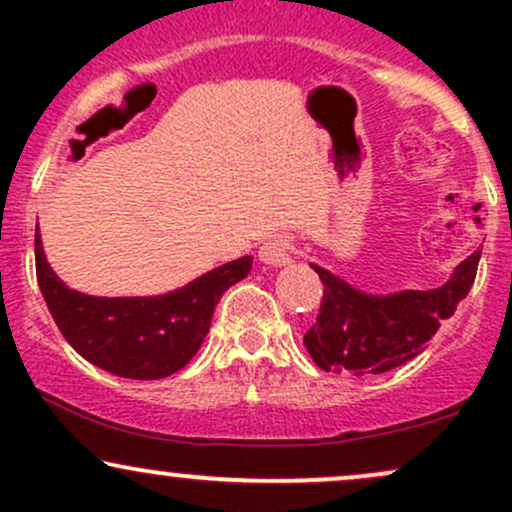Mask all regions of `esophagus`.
Here are the masks:
<instances>
[{
	"instance_id": "esophagus-1",
	"label": "esophagus",
	"mask_w": 512,
	"mask_h": 512,
	"mask_svg": "<svg viewBox=\"0 0 512 512\" xmlns=\"http://www.w3.org/2000/svg\"><path fill=\"white\" fill-rule=\"evenodd\" d=\"M260 260L264 264H272V267H281V264H289L293 260V243L289 238L276 236L269 238L267 243L260 248Z\"/></svg>"
}]
</instances>
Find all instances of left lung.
Listing matches in <instances>:
<instances>
[{
    "instance_id": "8db88e82",
    "label": "left lung",
    "mask_w": 512,
    "mask_h": 512,
    "mask_svg": "<svg viewBox=\"0 0 512 512\" xmlns=\"http://www.w3.org/2000/svg\"><path fill=\"white\" fill-rule=\"evenodd\" d=\"M479 257V250L472 252L438 289L392 296H368L310 264L325 291L317 322L303 337L305 349L317 366L334 373H387L404 366L426 349L440 322L455 313L472 289Z\"/></svg>"
}]
</instances>
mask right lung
Returning <instances> with one entry per match:
<instances>
[{
  "instance_id": "1",
  "label": "right lung",
  "mask_w": 512,
  "mask_h": 512,
  "mask_svg": "<svg viewBox=\"0 0 512 512\" xmlns=\"http://www.w3.org/2000/svg\"><path fill=\"white\" fill-rule=\"evenodd\" d=\"M250 269L252 257H240L163 296H88L52 272L35 231V274L50 315L76 354L120 378L158 380L187 366L207 337L223 291Z\"/></svg>"
}]
</instances>
